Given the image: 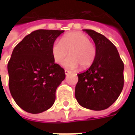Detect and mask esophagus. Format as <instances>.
<instances>
[{
    "instance_id": "34e87169",
    "label": "esophagus",
    "mask_w": 135,
    "mask_h": 135,
    "mask_svg": "<svg viewBox=\"0 0 135 135\" xmlns=\"http://www.w3.org/2000/svg\"><path fill=\"white\" fill-rule=\"evenodd\" d=\"M64 72H65V74H66V76H67V75H69V74L71 73V72L70 71H69V70H65V71H64Z\"/></svg>"
}]
</instances>
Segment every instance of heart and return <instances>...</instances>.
Returning <instances> with one entry per match:
<instances>
[{
	"instance_id": "b5f03b06",
	"label": "heart",
	"mask_w": 135,
	"mask_h": 135,
	"mask_svg": "<svg viewBox=\"0 0 135 135\" xmlns=\"http://www.w3.org/2000/svg\"><path fill=\"white\" fill-rule=\"evenodd\" d=\"M70 56L64 62L65 67L75 69L79 65L82 68H88L93 64L96 56V48L88 35L79 31L66 34L60 40V42H54L51 47V53L55 63L60 64L67 56Z\"/></svg>"
}]
</instances>
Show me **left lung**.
<instances>
[{"label":"left lung","instance_id":"8db88e82","mask_svg":"<svg viewBox=\"0 0 135 135\" xmlns=\"http://www.w3.org/2000/svg\"><path fill=\"white\" fill-rule=\"evenodd\" d=\"M93 40L96 56L93 64L78 74L75 98L79 104L90 110L106 109L119 98L124 87V63L115 45L104 35L83 30Z\"/></svg>","mask_w":135,"mask_h":135}]
</instances>
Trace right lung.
I'll return each mask as SVG.
<instances>
[{
  "instance_id": "right-lung-1",
  "label": "right lung",
  "mask_w": 135,
  "mask_h": 135,
  "mask_svg": "<svg viewBox=\"0 0 135 135\" xmlns=\"http://www.w3.org/2000/svg\"><path fill=\"white\" fill-rule=\"evenodd\" d=\"M64 32L34 31L12 52L8 63L9 90L16 104L28 113H42L55 102L56 89L66 75L53 61L51 47Z\"/></svg>"
}]
</instances>
